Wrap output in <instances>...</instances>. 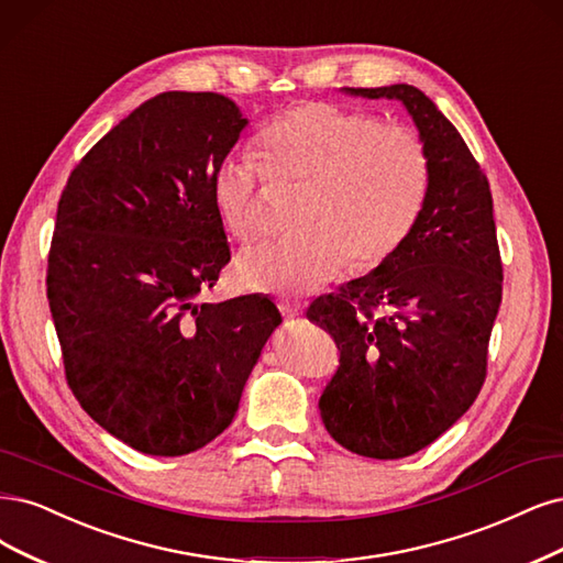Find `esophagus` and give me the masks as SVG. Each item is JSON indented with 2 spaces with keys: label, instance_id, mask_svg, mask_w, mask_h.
Wrapping results in <instances>:
<instances>
[{
  "label": "esophagus",
  "instance_id": "1",
  "mask_svg": "<svg viewBox=\"0 0 563 563\" xmlns=\"http://www.w3.org/2000/svg\"><path fill=\"white\" fill-rule=\"evenodd\" d=\"M279 309L286 317H298L302 314V302L300 300H290V298H282L279 300Z\"/></svg>",
  "mask_w": 563,
  "mask_h": 563
}]
</instances>
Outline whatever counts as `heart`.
Segmentation results:
<instances>
[{
  "label": "heart",
  "instance_id": "heart-1",
  "mask_svg": "<svg viewBox=\"0 0 563 563\" xmlns=\"http://www.w3.org/2000/svg\"><path fill=\"white\" fill-rule=\"evenodd\" d=\"M254 148L273 179L302 184L296 235L251 249L238 261L242 288L277 296L317 290L342 273L389 261L415 230L431 186L419 134L379 115L333 102H302L269 121ZM261 167L223 158L209 179L211 205L230 238L265 235Z\"/></svg>",
  "mask_w": 563,
  "mask_h": 563
}]
</instances>
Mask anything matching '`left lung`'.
<instances>
[{
    "label": "left lung",
    "instance_id": "8db88e82",
    "mask_svg": "<svg viewBox=\"0 0 563 563\" xmlns=\"http://www.w3.org/2000/svg\"><path fill=\"white\" fill-rule=\"evenodd\" d=\"M344 92L402 102L429 153L431 186L389 261L309 305L307 319L340 349L319 410L344 450L402 459L448 431L487 377L503 294L492 190L459 130L419 88Z\"/></svg>",
    "mask_w": 563,
    "mask_h": 563
}]
</instances>
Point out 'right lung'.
Masks as SVG:
<instances>
[{"label":"right lung","instance_id":"obj_1","mask_svg":"<svg viewBox=\"0 0 563 563\" xmlns=\"http://www.w3.org/2000/svg\"><path fill=\"white\" fill-rule=\"evenodd\" d=\"M246 123L219 92H161L86 153L57 202L46 294L67 384L142 454L221 435L282 323L256 294L196 302L230 261L209 179Z\"/></svg>","mask_w":563,"mask_h":563}]
</instances>
